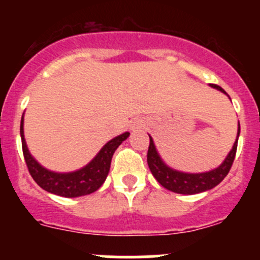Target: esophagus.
<instances>
[{"instance_id":"esophagus-1","label":"esophagus","mask_w":260,"mask_h":260,"mask_svg":"<svg viewBox=\"0 0 260 260\" xmlns=\"http://www.w3.org/2000/svg\"><path fill=\"white\" fill-rule=\"evenodd\" d=\"M140 127H141L140 122H133V124L131 125V128H132V129H137V128H140Z\"/></svg>"}]
</instances>
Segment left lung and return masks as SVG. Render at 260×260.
Masks as SVG:
<instances>
[{"label":"left lung","mask_w":260,"mask_h":260,"mask_svg":"<svg viewBox=\"0 0 260 260\" xmlns=\"http://www.w3.org/2000/svg\"><path fill=\"white\" fill-rule=\"evenodd\" d=\"M212 88L217 89L221 93L226 94V91L221 86L216 84H210ZM229 96V95H228ZM240 133V124L238 127V137L233 146L232 151L226 156L221 165L217 169L211 170L209 172H203V174H186V172H180L176 170L167 166L162 158L159 157L156 147H154L153 140L149 136V146L148 152H147V164H148L149 170H151L153 177L164 186L167 190L176 193H183V195H193V193H200L204 191H208L210 188L219 185L222 180L229 174L232 165L234 162L235 153H237L238 138Z\"/></svg>","instance_id":"1"}]
</instances>
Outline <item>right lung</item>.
I'll return each mask as SVG.
<instances>
[{
  "label": "right lung",
  "instance_id": "right-lung-1",
  "mask_svg": "<svg viewBox=\"0 0 260 260\" xmlns=\"http://www.w3.org/2000/svg\"><path fill=\"white\" fill-rule=\"evenodd\" d=\"M20 133L23 157L31 177L41 188L62 198H79L98 190L108 176L115 149L129 136V132H125L109 141L83 169L68 174H59L46 170L30 154L23 137V115L21 118Z\"/></svg>",
  "mask_w": 260,
  "mask_h": 260
}]
</instances>
